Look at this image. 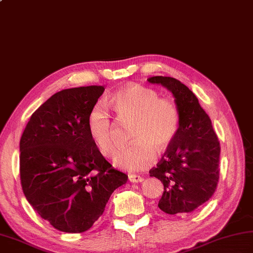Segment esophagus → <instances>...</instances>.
<instances>
[{
	"label": "esophagus",
	"instance_id": "obj_1",
	"mask_svg": "<svg viewBox=\"0 0 253 253\" xmlns=\"http://www.w3.org/2000/svg\"><path fill=\"white\" fill-rule=\"evenodd\" d=\"M128 179H129L130 182H142L143 181V177L130 174L129 176H128Z\"/></svg>",
	"mask_w": 253,
	"mask_h": 253
}]
</instances>
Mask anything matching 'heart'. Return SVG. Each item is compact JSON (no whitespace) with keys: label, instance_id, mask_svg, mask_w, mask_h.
<instances>
[{"label":"heart","instance_id":"obj_1","mask_svg":"<svg viewBox=\"0 0 253 253\" xmlns=\"http://www.w3.org/2000/svg\"><path fill=\"white\" fill-rule=\"evenodd\" d=\"M112 106L122 125H131L129 148L114 158L117 168L128 171L143 170L157 160V151L168 149L179 127V113L174 102L162 99L152 89L131 84L113 95ZM88 133L101 154L109 157L115 150V124L105 104H96L87 120Z\"/></svg>","mask_w":253,"mask_h":253}]
</instances>
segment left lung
I'll use <instances>...</instances> for the list:
<instances>
[{
  "label": "left lung",
  "mask_w": 253,
  "mask_h": 253,
  "mask_svg": "<svg viewBox=\"0 0 253 253\" xmlns=\"http://www.w3.org/2000/svg\"><path fill=\"white\" fill-rule=\"evenodd\" d=\"M148 82L171 92L179 113L175 139L157 168L149 171L164 185L158 207L171 215L190 213L215 192L221 153L217 136L209 115L187 85L163 76L151 77Z\"/></svg>",
  "instance_id": "8db88e82"
}]
</instances>
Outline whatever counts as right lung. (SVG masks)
Here are the masks:
<instances>
[{"mask_svg":"<svg viewBox=\"0 0 253 253\" xmlns=\"http://www.w3.org/2000/svg\"><path fill=\"white\" fill-rule=\"evenodd\" d=\"M102 85L64 89L47 99L20 139V181L39 215L64 233L88 230L128 176L112 168L88 133Z\"/></svg>","mask_w":253,"mask_h":253,"instance_id":"obj_1","label":"right lung"}]
</instances>
